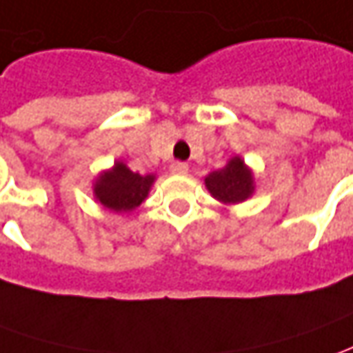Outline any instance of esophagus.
<instances>
[{"label":"esophagus","mask_w":353,"mask_h":353,"mask_svg":"<svg viewBox=\"0 0 353 353\" xmlns=\"http://www.w3.org/2000/svg\"><path fill=\"white\" fill-rule=\"evenodd\" d=\"M170 170H172L174 174H179V176H183V174H187V172H189V166H187L185 162H174V164L170 166Z\"/></svg>","instance_id":"obj_1"}]
</instances>
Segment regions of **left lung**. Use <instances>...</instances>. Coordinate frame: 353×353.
<instances>
[{"label":"left lung","instance_id":"obj_1","mask_svg":"<svg viewBox=\"0 0 353 353\" xmlns=\"http://www.w3.org/2000/svg\"><path fill=\"white\" fill-rule=\"evenodd\" d=\"M205 183L210 195L228 205L241 203L253 193V176L241 158H232L226 168L208 174Z\"/></svg>","mask_w":353,"mask_h":353}]
</instances>
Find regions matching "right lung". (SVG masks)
Masks as SVG:
<instances>
[{
  "instance_id": "right-lung-1",
  "label": "right lung",
  "mask_w": 353,
  "mask_h": 353,
  "mask_svg": "<svg viewBox=\"0 0 353 353\" xmlns=\"http://www.w3.org/2000/svg\"><path fill=\"white\" fill-rule=\"evenodd\" d=\"M154 176H141L131 172L125 164L117 162L110 172L102 174L96 181V199L110 210L127 212L139 207L148 195Z\"/></svg>"
}]
</instances>
